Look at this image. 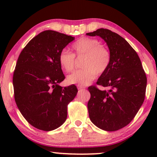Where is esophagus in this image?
Here are the masks:
<instances>
[{
  "label": "esophagus",
  "instance_id": "esophagus-1",
  "mask_svg": "<svg viewBox=\"0 0 157 157\" xmlns=\"http://www.w3.org/2000/svg\"><path fill=\"white\" fill-rule=\"evenodd\" d=\"M77 89H78L79 91H80V90H84L85 88L82 87V86H77Z\"/></svg>",
  "mask_w": 157,
  "mask_h": 157
}]
</instances>
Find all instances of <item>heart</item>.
<instances>
[{
    "label": "heart",
    "mask_w": 157,
    "mask_h": 157,
    "mask_svg": "<svg viewBox=\"0 0 157 157\" xmlns=\"http://www.w3.org/2000/svg\"><path fill=\"white\" fill-rule=\"evenodd\" d=\"M74 54L63 50L59 55V63L61 68L66 72L73 71L75 66V56H83L82 66L83 68L73 72L67 77L69 84L80 86L89 85L97 75L105 72L110 63V53L98 40L90 37H82L71 46Z\"/></svg>",
    "instance_id": "b5f03b06"
}]
</instances>
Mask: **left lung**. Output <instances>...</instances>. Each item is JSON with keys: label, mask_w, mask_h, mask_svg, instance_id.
<instances>
[{"label": "left lung", "mask_w": 157, "mask_h": 157, "mask_svg": "<svg viewBox=\"0 0 157 157\" xmlns=\"http://www.w3.org/2000/svg\"><path fill=\"white\" fill-rule=\"evenodd\" d=\"M105 40L110 63L97 84L109 90L90 86L88 110L91 121L99 128L115 131L128 125L140 110L145 96L147 77L135 50L123 37L106 29L86 34Z\"/></svg>", "instance_id": "1"}]
</instances>
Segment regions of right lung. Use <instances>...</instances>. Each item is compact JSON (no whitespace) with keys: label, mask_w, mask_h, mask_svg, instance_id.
<instances>
[{"label":"right lung","mask_w":157,"mask_h":157,"mask_svg":"<svg viewBox=\"0 0 157 157\" xmlns=\"http://www.w3.org/2000/svg\"><path fill=\"white\" fill-rule=\"evenodd\" d=\"M75 37L52 30L38 34L20 54L13 75L15 100L27 122L49 131L67 118L68 104L77 93L75 85L59 86L65 79L59 55Z\"/></svg>","instance_id":"obj_1"}]
</instances>
